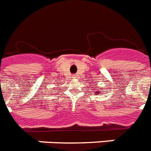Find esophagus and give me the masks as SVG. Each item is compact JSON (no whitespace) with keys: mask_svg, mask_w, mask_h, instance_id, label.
Masks as SVG:
<instances>
[{"mask_svg":"<svg viewBox=\"0 0 151 151\" xmlns=\"http://www.w3.org/2000/svg\"><path fill=\"white\" fill-rule=\"evenodd\" d=\"M73 77H75V78H76V77H78V75H77V74L74 75V76H73Z\"/></svg>","mask_w":151,"mask_h":151,"instance_id":"1","label":"esophagus"}]
</instances>
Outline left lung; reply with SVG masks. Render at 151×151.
I'll return each instance as SVG.
<instances>
[{
    "mask_svg": "<svg viewBox=\"0 0 151 151\" xmlns=\"http://www.w3.org/2000/svg\"><path fill=\"white\" fill-rule=\"evenodd\" d=\"M95 92H96V94H101V93H101V91H99V90H98V91H95Z\"/></svg>",
    "mask_w": 151,
    "mask_h": 151,
    "instance_id": "obj_1",
    "label": "left lung"
}]
</instances>
